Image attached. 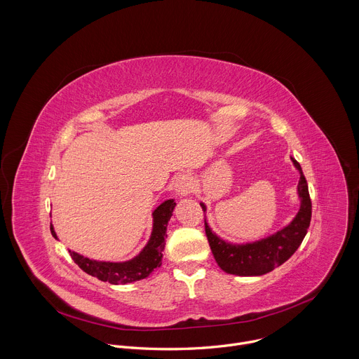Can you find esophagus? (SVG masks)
Returning <instances> with one entry per match:
<instances>
[{"mask_svg":"<svg viewBox=\"0 0 359 359\" xmlns=\"http://www.w3.org/2000/svg\"><path fill=\"white\" fill-rule=\"evenodd\" d=\"M193 189V183H191V179L186 175H180L179 177H176V182H175V191L177 196H187Z\"/></svg>","mask_w":359,"mask_h":359,"instance_id":"obj_1","label":"esophagus"}]
</instances>
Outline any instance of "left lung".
I'll return each mask as SVG.
<instances>
[{
	"instance_id": "left-lung-1",
	"label": "left lung",
	"mask_w": 359,
	"mask_h": 359,
	"mask_svg": "<svg viewBox=\"0 0 359 359\" xmlns=\"http://www.w3.org/2000/svg\"><path fill=\"white\" fill-rule=\"evenodd\" d=\"M291 161L299 173L297 186L299 209L294 219L278 231L250 243H229L212 230L204 217V227L215 260L224 273L241 277L267 274L285 263L301 245L311 222V198L299 163L292 158ZM200 206L206 213V204L200 203Z\"/></svg>"
}]
</instances>
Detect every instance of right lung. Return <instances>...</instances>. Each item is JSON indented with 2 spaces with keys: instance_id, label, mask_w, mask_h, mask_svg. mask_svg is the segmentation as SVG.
<instances>
[{
  "instance_id": "obj_1",
  "label": "right lung",
  "mask_w": 359,
  "mask_h": 359,
  "mask_svg": "<svg viewBox=\"0 0 359 359\" xmlns=\"http://www.w3.org/2000/svg\"><path fill=\"white\" fill-rule=\"evenodd\" d=\"M176 208V201L173 198L165 200L162 204L151 213L153 226L149 241L142 248V251L135 255L133 259L126 262H97L92 260L83 255L69 250V254L75 264L79 266L86 274L96 277L100 281H107L115 285L135 283L143 280L162 266V257L165 250V238L168 223L172 217V213ZM50 233L58 240V236L54 230V226L50 224Z\"/></svg>"
}]
</instances>
